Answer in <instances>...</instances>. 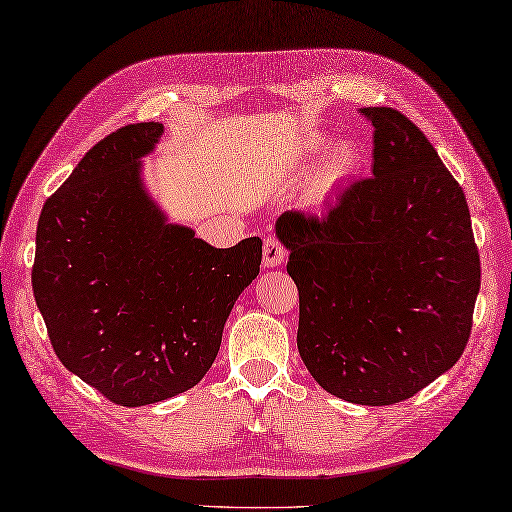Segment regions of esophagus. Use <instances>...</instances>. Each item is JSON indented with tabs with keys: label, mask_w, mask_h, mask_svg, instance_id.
<instances>
[{
	"label": "esophagus",
	"mask_w": 512,
	"mask_h": 512,
	"mask_svg": "<svg viewBox=\"0 0 512 512\" xmlns=\"http://www.w3.org/2000/svg\"><path fill=\"white\" fill-rule=\"evenodd\" d=\"M287 252L276 236H267L263 245V263L265 267H278L285 263Z\"/></svg>",
	"instance_id": "obj_1"
}]
</instances>
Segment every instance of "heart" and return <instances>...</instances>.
<instances>
[{
	"instance_id": "b5f03b06",
	"label": "heart",
	"mask_w": 512,
	"mask_h": 512,
	"mask_svg": "<svg viewBox=\"0 0 512 512\" xmlns=\"http://www.w3.org/2000/svg\"><path fill=\"white\" fill-rule=\"evenodd\" d=\"M328 150L327 154L325 151ZM324 156L320 168L311 179V195L315 199H326L339 186H344L348 179L355 177L361 168L363 155L359 146L352 140H342L331 146V138L324 133H311L302 140L298 149L300 166H311Z\"/></svg>"
}]
</instances>
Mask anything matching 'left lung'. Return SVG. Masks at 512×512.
Segmentation results:
<instances>
[{
  "label": "left lung",
  "instance_id": "1",
  "mask_svg": "<svg viewBox=\"0 0 512 512\" xmlns=\"http://www.w3.org/2000/svg\"><path fill=\"white\" fill-rule=\"evenodd\" d=\"M372 177L324 219L282 212L278 241L300 293L298 350L337 399L392 405L453 368L471 333L480 256L464 192L414 122L361 109Z\"/></svg>",
  "mask_w": 512,
  "mask_h": 512
}]
</instances>
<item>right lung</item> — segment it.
I'll list each match as a JSON object with an SVG mask.
<instances>
[{"label": "right lung", "instance_id": "add662e5", "mask_svg": "<svg viewBox=\"0 0 512 512\" xmlns=\"http://www.w3.org/2000/svg\"><path fill=\"white\" fill-rule=\"evenodd\" d=\"M164 135L138 122L89 149L45 201L32 289L56 357L124 407L160 403L206 377L263 241L217 249L168 221L144 181Z\"/></svg>", "mask_w": 512, "mask_h": 512}]
</instances>
